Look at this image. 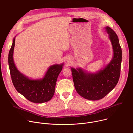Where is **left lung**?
Returning a JSON list of instances; mask_svg holds the SVG:
<instances>
[{
	"instance_id": "left-lung-1",
	"label": "left lung",
	"mask_w": 133,
	"mask_h": 133,
	"mask_svg": "<svg viewBox=\"0 0 133 133\" xmlns=\"http://www.w3.org/2000/svg\"><path fill=\"white\" fill-rule=\"evenodd\" d=\"M113 50L111 60L96 72H89L81 68L71 67L76 90L83 98L97 101L104 98L117 85L121 72L122 48L117 35L109 27H105Z\"/></svg>"
}]
</instances>
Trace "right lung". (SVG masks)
Wrapping results in <instances>:
<instances>
[{"label":"right lung","mask_w":133,"mask_h":133,"mask_svg":"<svg viewBox=\"0 0 133 133\" xmlns=\"http://www.w3.org/2000/svg\"><path fill=\"white\" fill-rule=\"evenodd\" d=\"M15 37L8 55V64L13 85L17 91L28 101L35 103H43L50 101L55 92L57 79L64 63L54 64L47 69L43 78L32 79L28 78L17 68L13 55Z\"/></svg>","instance_id":"right-lung-1"}]
</instances>
